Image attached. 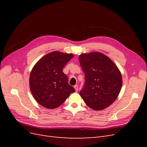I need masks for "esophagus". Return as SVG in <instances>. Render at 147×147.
<instances>
[{
  "mask_svg": "<svg viewBox=\"0 0 147 147\" xmlns=\"http://www.w3.org/2000/svg\"><path fill=\"white\" fill-rule=\"evenodd\" d=\"M74 88H75V91H78V85H75V86H74Z\"/></svg>",
  "mask_w": 147,
  "mask_h": 147,
  "instance_id": "esophagus-1",
  "label": "esophagus"
}]
</instances>
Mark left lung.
Masks as SVG:
<instances>
[{
    "label": "left lung",
    "mask_w": 147,
    "mask_h": 147,
    "mask_svg": "<svg viewBox=\"0 0 147 147\" xmlns=\"http://www.w3.org/2000/svg\"><path fill=\"white\" fill-rule=\"evenodd\" d=\"M78 60L85 76L80 95L92 109L107 108L121 91L122 77L119 69L109 57L98 52L82 54Z\"/></svg>",
    "instance_id": "1"
}]
</instances>
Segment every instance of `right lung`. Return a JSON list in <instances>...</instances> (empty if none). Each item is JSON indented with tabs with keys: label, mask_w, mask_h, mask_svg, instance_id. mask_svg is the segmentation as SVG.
<instances>
[{
	"label": "right lung",
	"mask_w": 147,
	"mask_h": 147,
	"mask_svg": "<svg viewBox=\"0 0 147 147\" xmlns=\"http://www.w3.org/2000/svg\"><path fill=\"white\" fill-rule=\"evenodd\" d=\"M73 57L72 54L51 52L40 59L31 71V92L35 100L44 107L57 108L75 91L63 72L64 66Z\"/></svg>",
	"instance_id": "right-lung-1"
}]
</instances>
